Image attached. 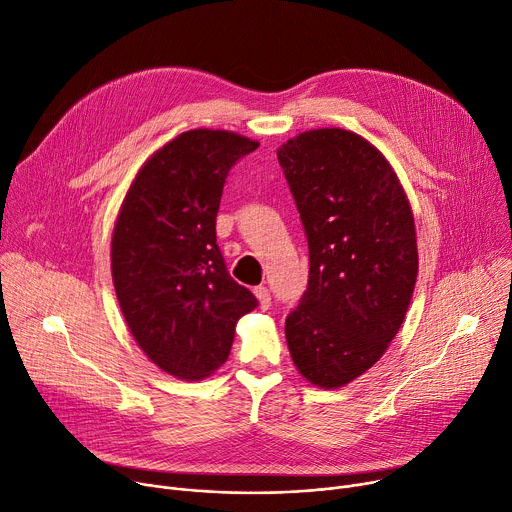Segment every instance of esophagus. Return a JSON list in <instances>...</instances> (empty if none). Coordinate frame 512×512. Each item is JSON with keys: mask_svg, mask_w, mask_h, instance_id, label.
<instances>
[{"mask_svg": "<svg viewBox=\"0 0 512 512\" xmlns=\"http://www.w3.org/2000/svg\"><path fill=\"white\" fill-rule=\"evenodd\" d=\"M254 295H256V299H258V303H260V307L262 309H268L270 307V293H268V289L266 287H256L254 289Z\"/></svg>", "mask_w": 512, "mask_h": 512, "instance_id": "1", "label": "esophagus"}]
</instances>
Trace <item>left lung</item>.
Here are the masks:
<instances>
[{
  "mask_svg": "<svg viewBox=\"0 0 512 512\" xmlns=\"http://www.w3.org/2000/svg\"><path fill=\"white\" fill-rule=\"evenodd\" d=\"M309 248V283L285 322L297 371L338 389L396 338L418 277L406 190L385 155L346 129H311L277 149Z\"/></svg>",
  "mask_w": 512,
  "mask_h": 512,
  "instance_id": "1",
  "label": "left lung"
}]
</instances>
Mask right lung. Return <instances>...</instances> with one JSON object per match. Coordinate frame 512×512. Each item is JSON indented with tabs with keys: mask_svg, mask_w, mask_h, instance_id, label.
<instances>
[{
	"mask_svg": "<svg viewBox=\"0 0 512 512\" xmlns=\"http://www.w3.org/2000/svg\"><path fill=\"white\" fill-rule=\"evenodd\" d=\"M258 145L221 129L180 133L147 157L116 217V299L147 359L178 379L219 369L235 324L258 305L229 277L215 233L227 172Z\"/></svg>",
	"mask_w": 512,
	"mask_h": 512,
	"instance_id": "obj_1",
	"label": "right lung"
}]
</instances>
